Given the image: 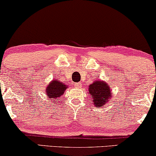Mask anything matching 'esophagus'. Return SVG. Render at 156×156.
<instances>
[{
    "mask_svg": "<svg viewBox=\"0 0 156 156\" xmlns=\"http://www.w3.org/2000/svg\"><path fill=\"white\" fill-rule=\"evenodd\" d=\"M75 86H76V87H81L80 83H76V84H75Z\"/></svg>",
    "mask_w": 156,
    "mask_h": 156,
    "instance_id": "34e87169",
    "label": "esophagus"
}]
</instances>
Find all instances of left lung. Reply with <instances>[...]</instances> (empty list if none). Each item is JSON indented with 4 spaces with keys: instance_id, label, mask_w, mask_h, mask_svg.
Here are the masks:
<instances>
[{
    "instance_id": "1",
    "label": "left lung",
    "mask_w": 156,
    "mask_h": 156,
    "mask_svg": "<svg viewBox=\"0 0 156 156\" xmlns=\"http://www.w3.org/2000/svg\"><path fill=\"white\" fill-rule=\"evenodd\" d=\"M89 94L92 97L93 103L96 108H102L112 97V89L107 82L97 80L89 86Z\"/></svg>"
}]
</instances>
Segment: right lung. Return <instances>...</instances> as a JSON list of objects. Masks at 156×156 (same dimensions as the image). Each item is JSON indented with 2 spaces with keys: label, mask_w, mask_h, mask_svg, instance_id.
<instances>
[{
  "label": "right lung",
  "mask_w": 156,
  "mask_h": 156,
  "mask_svg": "<svg viewBox=\"0 0 156 156\" xmlns=\"http://www.w3.org/2000/svg\"><path fill=\"white\" fill-rule=\"evenodd\" d=\"M67 88L68 86L63 82H61L57 79H53L47 85V87L45 88V93L48 99L55 103L54 101H58V98L63 95Z\"/></svg>",
  "instance_id": "1"
}]
</instances>
